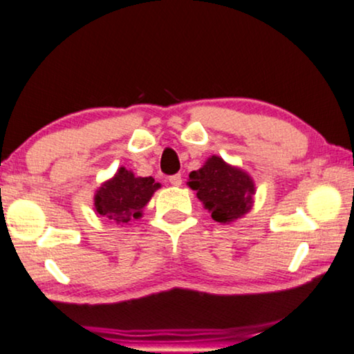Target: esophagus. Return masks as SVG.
<instances>
[{"instance_id": "obj_1", "label": "esophagus", "mask_w": 354, "mask_h": 354, "mask_svg": "<svg viewBox=\"0 0 354 354\" xmlns=\"http://www.w3.org/2000/svg\"><path fill=\"white\" fill-rule=\"evenodd\" d=\"M182 176L180 174H176V176H171L169 177V183H171L172 187H180L182 185Z\"/></svg>"}]
</instances>
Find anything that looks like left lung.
<instances>
[{"mask_svg": "<svg viewBox=\"0 0 354 354\" xmlns=\"http://www.w3.org/2000/svg\"><path fill=\"white\" fill-rule=\"evenodd\" d=\"M188 187L196 189L199 201L220 223L241 218L254 203L255 185L249 174L215 155L207 158L201 169L189 172Z\"/></svg>", "mask_w": 354, "mask_h": 354, "instance_id": "8db88e82", "label": "left lung"}]
</instances>
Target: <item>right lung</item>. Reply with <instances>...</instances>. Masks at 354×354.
I'll use <instances>...</instances> for the list:
<instances>
[{
    "mask_svg": "<svg viewBox=\"0 0 354 354\" xmlns=\"http://www.w3.org/2000/svg\"><path fill=\"white\" fill-rule=\"evenodd\" d=\"M161 185L153 177H136L134 172L120 167L110 180L104 182L94 194L97 215L116 225L140 218L143 207Z\"/></svg>",
    "mask_w": 354,
    "mask_h": 354,
    "instance_id": "add662e5",
    "label": "right lung"
}]
</instances>
